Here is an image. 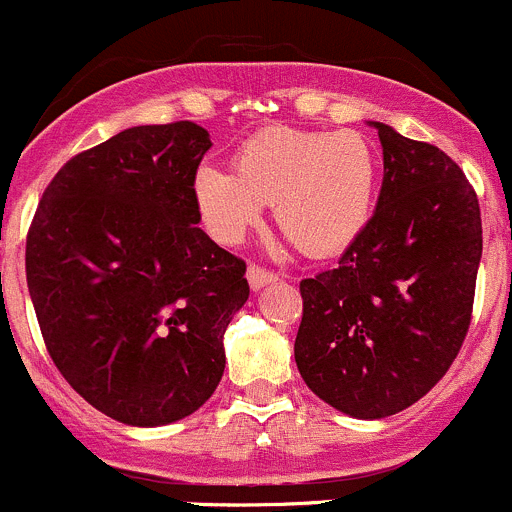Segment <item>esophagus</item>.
I'll use <instances>...</instances> for the list:
<instances>
[{
	"instance_id": "obj_1",
	"label": "esophagus",
	"mask_w": 512,
	"mask_h": 512,
	"mask_svg": "<svg viewBox=\"0 0 512 512\" xmlns=\"http://www.w3.org/2000/svg\"><path fill=\"white\" fill-rule=\"evenodd\" d=\"M246 278H249V286L258 291V288H263L266 283H273L278 281V276L273 271H268V268L258 266V263H249V268H246Z\"/></svg>"
}]
</instances>
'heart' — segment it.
Returning <instances> with one entry per match:
<instances>
[{
    "label": "heart",
    "instance_id": "1",
    "mask_svg": "<svg viewBox=\"0 0 512 512\" xmlns=\"http://www.w3.org/2000/svg\"><path fill=\"white\" fill-rule=\"evenodd\" d=\"M376 194V156L353 131L268 126L234 156V169L204 164L194 199L221 244H239L273 204L278 229L303 254L341 251L366 226Z\"/></svg>",
    "mask_w": 512,
    "mask_h": 512
}]
</instances>
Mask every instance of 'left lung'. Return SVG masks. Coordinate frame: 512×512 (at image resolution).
I'll return each mask as SVG.
<instances>
[{"label":"left lung","instance_id":"left-lung-1","mask_svg":"<svg viewBox=\"0 0 512 512\" xmlns=\"http://www.w3.org/2000/svg\"><path fill=\"white\" fill-rule=\"evenodd\" d=\"M383 186L338 266L301 281L296 366L346 416L406 411L445 376L473 316L483 226L475 189L438 146L378 124Z\"/></svg>","mask_w":512,"mask_h":512}]
</instances>
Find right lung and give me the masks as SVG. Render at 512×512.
Listing matches in <instances>:
<instances>
[{
	"label": "right lung",
	"instance_id": "add662e5",
	"mask_svg": "<svg viewBox=\"0 0 512 512\" xmlns=\"http://www.w3.org/2000/svg\"><path fill=\"white\" fill-rule=\"evenodd\" d=\"M194 121L134 126L72 156L27 234L44 346L86 403L126 426L199 411L224 376L246 263L199 229Z\"/></svg>",
	"mask_w": 512,
	"mask_h": 512
}]
</instances>
